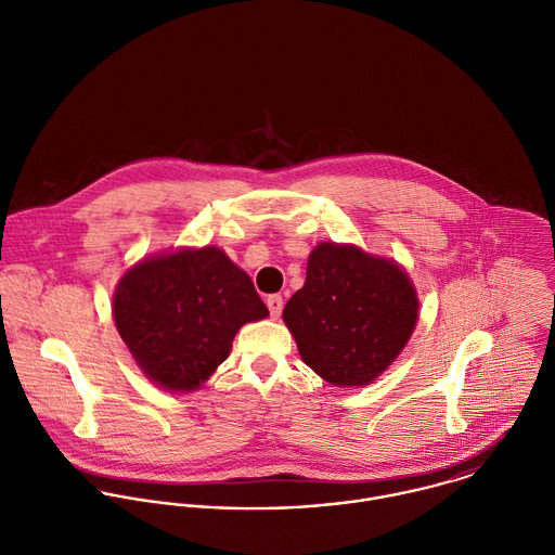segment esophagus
Wrapping results in <instances>:
<instances>
[{
  "label": "esophagus",
  "instance_id": "obj_1",
  "mask_svg": "<svg viewBox=\"0 0 555 555\" xmlns=\"http://www.w3.org/2000/svg\"><path fill=\"white\" fill-rule=\"evenodd\" d=\"M267 308H269L271 317H280V314H282V308H284L282 295H269V297H267Z\"/></svg>",
  "mask_w": 555,
  "mask_h": 555
}]
</instances>
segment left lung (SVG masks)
Listing matches in <instances>:
<instances>
[{
	"instance_id": "left-lung-1",
	"label": "left lung",
	"mask_w": 555,
	"mask_h": 555,
	"mask_svg": "<svg viewBox=\"0 0 555 555\" xmlns=\"http://www.w3.org/2000/svg\"><path fill=\"white\" fill-rule=\"evenodd\" d=\"M417 308V293L393 260L321 243L282 317L310 369L336 387H362L406 347Z\"/></svg>"
}]
</instances>
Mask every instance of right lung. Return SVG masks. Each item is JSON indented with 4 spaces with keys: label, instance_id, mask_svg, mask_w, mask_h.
I'll use <instances>...</instances> for the list:
<instances>
[{
    "label": "right lung",
    "instance_id": "obj_1",
    "mask_svg": "<svg viewBox=\"0 0 555 555\" xmlns=\"http://www.w3.org/2000/svg\"><path fill=\"white\" fill-rule=\"evenodd\" d=\"M112 310L135 364L168 391L197 389L236 332L269 317L249 275L212 245L140 260L120 278Z\"/></svg>",
    "mask_w": 555,
    "mask_h": 555
}]
</instances>
